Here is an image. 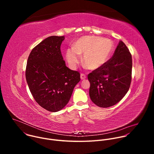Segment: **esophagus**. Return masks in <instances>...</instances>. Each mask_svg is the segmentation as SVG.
I'll return each instance as SVG.
<instances>
[{
	"label": "esophagus",
	"mask_w": 154,
	"mask_h": 154,
	"mask_svg": "<svg viewBox=\"0 0 154 154\" xmlns=\"http://www.w3.org/2000/svg\"><path fill=\"white\" fill-rule=\"evenodd\" d=\"M86 75H85V74H80V79H81V80H85V79H86Z\"/></svg>",
	"instance_id": "1"
}]
</instances>
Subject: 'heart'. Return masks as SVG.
<instances>
[{"label":"heart","instance_id":"obj_1","mask_svg":"<svg viewBox=\"0 0 154 154\" xmlns=\"http://www.w3.org/2000/svg\"><path fill=\"white\" fill-rule=\"evenodd\" d=\"M113 50V43L109 39L96 36H83L77 39L72 49L66 52V58L72 68L79 63L80 56L82 61L90 70H96L103 66L109 59Z\"/></svg>","mask_w":154,"mask_h":154}]
</instances>
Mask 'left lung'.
<instances>
[{
  "instance_id": "left-lung-1",
  "label": "left lung",
  "mask_w": 154,
  "mask_h": 154,
  "mask_svg": "<svg viewBox=\"0 0 154 154\" xmlns=\"http://www.w3.org/2000/svg\"><path fill=\"white\" fill-rule=\"evenodd\" d=\"M131 68V55L125 44L120 41L112 58L88 75L92 102L102 108L119 102L129 90Z\"/></svg>"
}]
</instances>
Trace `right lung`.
I'll return each instance as SVG.
<instances>
[{
    "label": "right lung",
    "mask_w": 154,
    "mask_h": 154,
    "mask_svg": "<svg viewBox=\"0 0 154 154\" xmlns=\"http://www.w3.org/2000/svg\"><path fill=\"white\" fill-rule=\"evenodd\" d=\"M64 36H51L33 49L27 60L26 80L35 101L51 112L63 109L80 82L79 72L66 66L60 47Z\"/></svg>",
    "instance_id": "obj_1"
}]
</instances>
